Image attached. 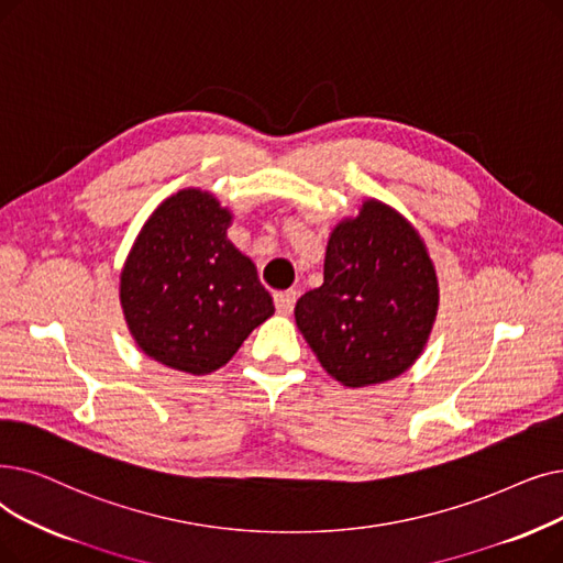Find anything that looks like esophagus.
I'll return each instance as SVG.
<instances>
[{
  "instance_id": "1",
  "label": "esophagus",
  "mask_w": 563,
  "mask_h": 563,
  "mask_svg": "<svg viewBox=\"0 0 563 563\" xmlns=\"http://www.w3.org/2000/svg\"><path fill=\"white\" fill-rule=\"evenodd\" d=\"M299 299V291L297 289H285V291H276L274 295V303H276V310L280 314H289L291 310H295V303Z\"/></svg>"
}]
</instances>
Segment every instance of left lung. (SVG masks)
Instances as JSON below:
<instances>
[{
	"label": "left lung",
	"instance_id": "left-lung-1",
	"mask_svg": "<svg viewBox=\"0 0 563 563\" xmlns=\"http://www.w3.org/2000/svg\"><path fill=\"white\" fill-rule=\"evenodd\" d=\"M437 308L439 280L419 230L368 198L331 230L324 283L297 301L295 320L322 368L342 386L363 388L417 363Z\"/></svg>",
	"mask_w": 563,
	"mask_h": 563
}]
</instances>
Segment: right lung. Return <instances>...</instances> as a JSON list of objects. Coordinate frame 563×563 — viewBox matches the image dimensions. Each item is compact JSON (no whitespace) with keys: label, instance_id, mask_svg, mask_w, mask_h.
Instances as JSON below:
<instances>
[{"label":"right lung","instance_id":"obj_1","mask_svg":"<svg viewBox=\"0 0 563 563\" xmlns=\"http://www.w3.org/2000/svg\"><path fill=\"white\" fill-rule=\"evenodd\" d=\"M232 211L184 188L146 218L119 274L135 345L167 368L209 375L274 314L257 268L228 239Z\"/></svg>","mask_w":563,"mask_h":563}]
</instances>
